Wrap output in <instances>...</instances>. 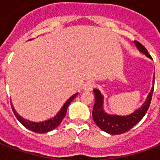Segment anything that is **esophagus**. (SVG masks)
Masks as SVG:
<instances>
[{"label": "esophagus", "mask_w": 160, "mask_h": 160, "mask_svg": "<svg viewBox=\"0 0 160 160\" xmlns=\"http://www.w3.org/2000/svg\"><path fill=\"white\" fill-rule=\"evenodd\" d=\"M94 87V83L92 81H87V83L84 85V90L91 91Z\"/></svg>", "instance_id": "1"}]
</instances>
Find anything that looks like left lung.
<instances>
[{
    "label": "left lung",
    "mask_w": 160,
    "mask_h": 160,
    "mask_svg": "<svg viewBox=\"0 0 160 160\" xmlns=\"http://www.w3.org/2000/svg\"><path fill=\"white\" fill-rule=\"evenodd\" d=\"M134 44L137 47L140 52L145 54V56L152 59L147 49L138 41H134ZM153 83H154V75H153ZM154 84L152 85L150 92L148 94L147 99L144 104L141 107L137 109L127 116H118V115H111L105 112L104 110V96L101 94L99 90L94 89L93 93L95 98L93 110H92V118L98 127H99L103 131L110 134H121L127 132L134 125L140 122L147 113L148 108L150 106L152 100V96L153 92Z\"/></svg>",
    "instance_id": "1"
}]
</instances>
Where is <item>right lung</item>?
Returning <instances> with one entry per match:
<instances>
[{"label":"right lung","mask_w":160,"mask_h":160,"mask_svg":"<svg viewBox=\"0 0 160 160\" xmlns=\"http://www.w3.org/2000/svg\"><path fill=\"white\" fill-rule=\"evenodd\" d=\"M78 93L73 94L72 97H70L68 100L65 102V104H63V106L62 107V109L60 110L59 112L54 117V118H50V119H48L46 121H42V122H31V121H28L25 119L24 118H22L21 116H19L17 112H16L15 109L12 106V104H11V106H12V110L13 111V114L15 115L16 118L19 120V122L20 123L22 124L24 127H26V128H28L29 130L33 131L35 133H39V134H42V133H47V132H49V131L55 129L57 126H59L60 123L62 122V121L65 116H66L67 110H68V107L69 104L72 102V101L74 99V98L76 97Z\"/></svg>","instance_id":"1"}]
</instances>
